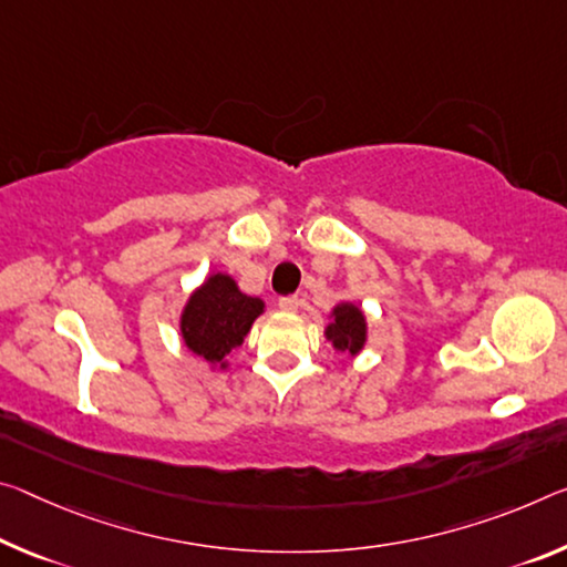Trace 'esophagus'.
<instances>
[{
  "instance_id": "1",
  "label": "esophagus",
  "mask_w": 567,
  "mask_h": 567,
  "mask_svg": "<svg viewBox=\"0 0 567 567\" xmlns=\"http://www.w3.org/2000/svg\"><path fill=\"white\" fill-rule=\"evenodd\" d=\"M298 305H300L298 295H287V298L277 300V308H280L282 312H295V310H298Z\"/></svg>"
}]
</instances>
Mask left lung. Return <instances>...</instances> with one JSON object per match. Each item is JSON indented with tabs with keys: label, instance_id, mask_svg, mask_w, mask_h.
I'll return each instance as SVG.
<instances>
[{
	"label": "left lung",
	"instance_id": "obj_1",
	"mask_svg": "<svg viewBox=\"0 0 567 567\" xmlns=\"http://www.w3.org/2000/svg\"><path fill=\"white\" fill-rule=\"evenodd\" d=\"M326 338L330 340L332 348L340 350V353H361L368 338V322L363 310L353 302H338L330 312Z\"/></svg>",
	"mask_w": 567,
	"mask_h": 567
}]
</instances>
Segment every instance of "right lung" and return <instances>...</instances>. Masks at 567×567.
Instances as JSON below:
<instances>
[{
    "label": "right lung",
    "instance_id": "obj_1",
    "mask_svg": "<svg viewBox=\"0 0 567 567\" xmlns=\"http://www.w3.org/2000/svg\"><path fill=\"white\" fill-rule=\"evenodd\" d=\"M262 312V300L241 292L229 275L214 272L188 295L178 328L194 355L224 371L229 365L227 355L245 343L251 322Z\"/></svg>",
    "mask_w": 567,
    "mask_h": 567
}]
</instances>
